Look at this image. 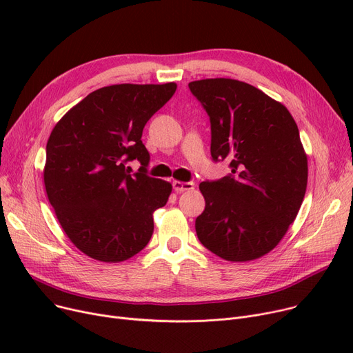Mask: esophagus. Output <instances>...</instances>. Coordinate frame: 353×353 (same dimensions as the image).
Wrapping results in <instances>:
<instances>
[{"mask_svg": "<svg viewBox=\"0 0 353 353\" xmlns=\"http://www.w3.org/2000/svg\"><path fill=\"white\" fill-rule=\"evenodd\" d=\"M173 189H174V192H177V193L190 192V190L194 189V183H192V181H179V180H174V181H173Z\"/></svg>", "mask_w": 353, "mask_h": 353, "instance_id": "obj_1", "label": "esophagus"}]
</instances>
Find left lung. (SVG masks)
I'll return each instance as SVG.
<instances>
[{
	"mask_svg": "<svg viewBox=\"0 0 353 353\" xmlns=\"http://www.w3.org/2000/svg\"><path fill=\"white\" fill-rule=\"evenodd\" d=\"M189 88L210 117L213 160L232 169L200 183L206 208L197 237L225 261H254L277 246L302 206L307 156L298 125L282 103L248 83L206 79Z\"/></svg>",
	"mask_w": 353,
	"mask_h": 353,
	"instance_id": "obj_1",
	"label": "left lung"
}]
</instances>
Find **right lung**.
<instances>
[{"label": "right lung", "mask_w": 353, "mask_h": 353, "mask_svg": "<svg viewBox=\"0 0 353 353\" xmlns=\"http://www.w3.org/2000/svg\"><path fill=\"white\" fill-rule=\"evenodd\" d=\"M176 83L114 84L70 108L47 141L48 201L72 245L100 262L119 263L150 240L153 213L172 184L145 174L143 128L174 94ZM139 159V174L126 163Z\"/></svg>", "instance_id": "obj_1"}]
</instances>
